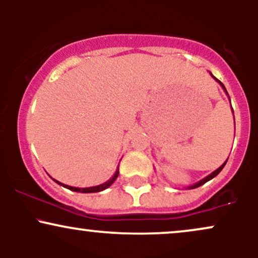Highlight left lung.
Here are the masks:
<instances>
[{"instance_id": "1", "label": "left lung", "mask_w": 258, "mask_h": 258, "mask_svg": "<svg viewBox=\"0 0 258 258\" xmlns=\"http://www.w3.org/2000/svg\"><path fill=\"white\" fill-rule=\"evenodd\" d=\"M210 74H211V73H210ZM211 76H212V78H214V79L216 80V81H217V82H218V84H220V85L222 86V87H223V90H224V91H226V93L228 94V92H227V90H226V87H224V85H223V84H222V82L220 81V80H217V79H216V78H215V76H214V75H212V74H211ZM227 161H228V159H227ZM227 161H226V162H224V164H223V165H222V166H220V167H218V168H217V170H216V171H214V172H212V173H210V174H209V176H207V177H205V178H204V179H201V180H199V182H198V183H195V184H193V185L188 186V189H194V188H198V186H200V185L205 184V183H206V182H209V180H210V179H212V178H214V177H216V176H217V174H218V173H220V172H221V171H222V168H223V167H224V165H226V164H227Z\"/></svg>"}]
</instances>
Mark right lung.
Listing matches in <instances>:
<instances>
[{
  "instance_id": "add662e5",
  "label": "right lung",
  "mask_w": 258,
  "mask_h": 258,
  "mask_svg": "<svg viewBox=\"0 0 258 258\" xmlns=\"http://www.w3.org/2000/svg\"><path fill=\"white\" fill-rule=\"evenodd\" d=\"M117 176H119V170H116V172H115L114 176H112L111 178L108 180V182L103 183V184L96 185V186H90V188H76V186L65 185V184H63V183L58 182V180H55V179L54 180L58 183V184L63 185V186H65V188L70 189V190H73V191H79V193H98V191H102V190H104V189L109 188V186H110L112 183L115 182V179L117 178Z\"/></svg>"
}]
</instances>
